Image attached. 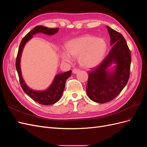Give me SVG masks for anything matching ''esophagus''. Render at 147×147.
<instances>
[{
    "instance_id": "1",
    "label": "esophagus",
    "mask_w": 147,
    "mask_h": 147,
    "mask_svg": "<svg viewBox=\"0 0 147 147\" xmlns=\"http://www.w3.org/2000/svg\"><path fill=\"white\" fill-rule=\"evenodd\" d=\"M79 71H80V70L78 69H74L73 70H72V72L75 74H78L79 72Z\"/></svg>"
}]
</instances>
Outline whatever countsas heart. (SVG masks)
Segmentation results:
<instances>
[{
  "label": "heart",
  "mask_w": 147,
  "mask_h": 147,
  "mask_svg": "<svg viewBox=\"0 0 147 147\" xmlns=\"http://www.w3.org/2000/svg\"><path fill=\"white\" fill-rule=\"evenodd\" d=\"M67 51L61 53V57L65 62L72 61V56L78 57V63L86 69L98 65L104 59L107 50V43L103 38H96L91 35L70 40L66 45Z\"/></svg>",
  "instance_id": "obj_1"
}]
</instances>
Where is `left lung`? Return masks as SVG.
<instances>
[{"instance_id": "left-lung-1", "label": "left lung", "mask_w": 147, "mask_h": 147, "mask_svg": "<svg viewBox=\"0 0 147 147\" xmlns=\"http://www.w3.org/2000/svg\"><path fill=\"white\" fill-rule=\"evenodd\" d=\"M107 28L112 48L103 61L89 73L86 86L89 98L99 104L113 100L125 87L131 63V52L122 34L109 26Z\"/></svg>"}]
</instances>
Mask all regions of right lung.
Returning a JSON list of instances; mask_svg holds the SVG:
<instances>
[{
    "instance_id": "add662e5",
    "label": "right lung",
    "mask_w": 147,
    "mask_h": 147,
    "mask_svg": "<svg viewBox=\"0 0 147 147\" xmlns=\"http://www.w3.org/2000/svg\"><path fill=\"white\" fill-rule=\"evenodd\" d=\"M59 29V28H48L42 26H37L35 27L22 39L16 57V69L18 74L21 88L30 98L42 105H49L55 104L61 98L65 88L66 80L70 77L72 71L69 70L64 73L57 74L50 86L46 90L41 91L34 90L30 88L26 84L22 76L20 64L21 57L25 45L33 37L34 35L38 33H42L48 35H53L58 32Z\"/></svg>"
}]
</instances>
